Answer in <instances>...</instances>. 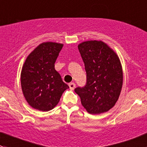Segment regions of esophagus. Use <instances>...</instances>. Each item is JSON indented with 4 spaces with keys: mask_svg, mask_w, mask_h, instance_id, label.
<instances>
[{
    "mask_svg": "<svg viewBox=\"0 0 147 147\" xmlns=\"http://www.w3.org/2000/svg\"><path fill=\"white\" fill-rule=\"evenodd\" d=\"M69 88H70L71 90H73L75 87V83H72H72H69Z\"/></svg>",
    "mask_w": 147,
    "mask_h": 147,
    "instance_id": "34e87169",
    "label": "esophagus"
}]
</instances>
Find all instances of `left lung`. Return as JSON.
Instances as JSON below:
<instances>
[{"mask_svg":"<svg viewBox=\"0 0 147 147\" xmlns=\"http://www.w3.org/2000/svg\"><path fill=\"white\" fill-rule=\"evenodd\" d=\"M86 72V84L75 89L88 113L108 111L117 102L123 83L119 58L105 42L91 40L78 45Z\"/></svg>","mask_w":147,"mask_h":147,"instance_id":"obj_1","label":"left lung"}]
</instances>
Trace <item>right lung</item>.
I'll return each mask as SVG.
<instances>
[{
	"label": "right lung",
	"mask_w": 147,
	"mask_h": 147,
	"mask_svg": "<svg viewBox=\"0 0 147 147\" xmlns=\"http://www.w3.org/2000/svg\"><path fill=\"white\" fill-rule=\"evenodd\" d=\"M63 46L56 42H43L26 59L21 71V87L26 101L33 108L51 111L69 88L55 69V62Z\"/></svg>",
	"instance_id": "right-lung-1"
}]
</instances>
